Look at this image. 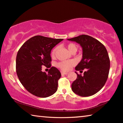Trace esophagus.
I'll use <instances>...</instances> for the list:
<instances>
[{"label": "esophagus", "instance_id": "1", "mask_svg": "<svg viewBox=\"0 0 123 123\" xmlns=\"http://www.w3.org/2000/svg\"><path fill=\"white\" fill-rule=\"evenodd\" d=\"M61 74H65V75L67 74V73H67V72H62V71H61Z\"/></svg>", "mask_w": 123, "mask_h": 123}]
</instances>
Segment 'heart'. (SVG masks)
I'll list each match as a JSON object with an SVG mask.
<instances>
[{"label":"heart","mask_w":123,"mask_h":123,"mask_svg":"<svg viewBox=\"0 0 123 123\" xmlns=\"http://www.w3.org/2000/svg\"><path fill=\"white\" fill-rule=\"evenodd\" d=\"M67 49L70 53L76 52L77 50V46L76 44L73 43H70L68 44L67 45ZM57 51V47L55 48L54 50L52 51L51 56H52L53 57H55ZM74 65V61H72V60H69V61L60 62L58 63L57 66L61 70L64 71H68L69 69L71 68V67H72Z\"/></svg>","instance_id":"obj_1"}]
</instances>
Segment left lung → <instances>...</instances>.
<instances>
[{"label": "left lung", "mask_w": 123, "mask_h": 123, "mask_svg": "<svg viewBox=\"0 0 123 123\" xmlns=\"http://www.w3.org/2000/svg\"><path fill=\"white\" fill-rule=\"evenodd\" d=\"M67 40L80 44L82 48V59L75 69H87L83 76L76 72L77 77L72 84V90L81 97L94 95L102 88L108 77L110 60L107 49L98 40L86 35Z\"/></svg>", "instance_id": "obj_1"}]
</instances>
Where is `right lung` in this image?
Segmentation results:
<instances>
[{"instance_id": "add662e5", "label": "right lung", "mask_w": 123, "mask_h": 123, "mask_svg": "<svg viewBox=\"0 0 123 123\" xmlns=\"http://www.w3.org/2000/svg\"><path fill=\"white\" fill-rule=\"evenodd\" d=\"M63 39L35 36L29 38L18 51L16 71L20 82L26 90L41 98L52 96L57 90L60 71L51 67L46 74L42 66L51 67V50Z\"/></svg>"}]
</instances>
